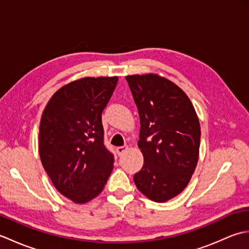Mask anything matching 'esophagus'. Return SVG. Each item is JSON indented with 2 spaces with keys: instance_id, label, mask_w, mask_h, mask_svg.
<instances>
[{
  "instance_id": "esophagus-1",
  "label": "esophagus",
  "mask_w": 249,
  "mask_h": 249,
  "mask_svg": "<svg viewBox=\"0 0 249 249\" xmlns=\"http://www.w3.org/2000/svg\"><path fill=\"white\" fill-rule=\"evenodd\" d=\"M126 150H128V146H126V145H124V146H118V147H116V153H118L119 156H121Z\"/></svg>"
}]
</instances>
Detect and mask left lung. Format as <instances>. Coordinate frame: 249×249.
Wrapping results in <instances>:
<instances>
[{
    "mask_svg": "<svg viewBox=\"0 0 249 249\" xmlns=\"http://www.w3.org/2000/svg\"><path fill=\"white\" fill-rule=\"evenodd\" d=\"M140 116L138 146L143 167L134 176L137 188L156 202L182 193L197 166L200 124L181 89L158 75L127 76Z\"/></svg>",
    "mask_w": 249,
    "mask_h": 249,
    "instance_id": "1",
    "label": "left lung"
}]
</instances>
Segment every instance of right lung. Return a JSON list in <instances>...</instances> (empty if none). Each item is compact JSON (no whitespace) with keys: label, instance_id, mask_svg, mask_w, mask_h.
I'll list each match as a JSON object with an SVG mask.
<instances>
[{"label":"right lung","instance_id":"add662e5","mask_svg":"<svg viewBox=\"0 0 249 249\" xmlns=\"http://www.w3.org/2000/svg\"><path fill=\"white\" fill-rule=\"evenodd\" d=\"M118 77H87L54 93L41 115L39 155L54 187L76 203L98 196L113 168L102 113Z\"/></svg>","mask_w":249,"mask_h":249}]
</instances>
